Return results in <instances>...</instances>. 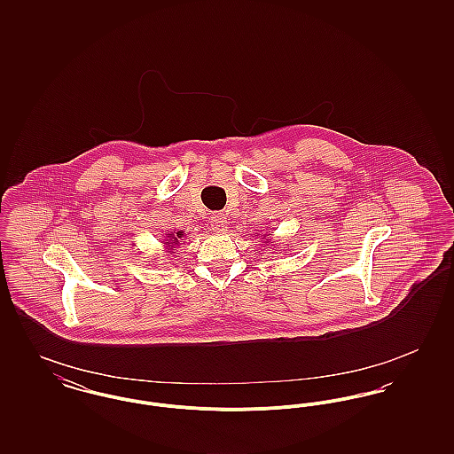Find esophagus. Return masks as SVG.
Returning <instances> with one entry per match:
<instances>
[{"label": "esophagus", "instance_id": "1", "mask_svg": "<svg viewBox=\"0 0 454 454\" xmlns=\"http://www.w3.org/2000/svg\"><path fill=\"white\" fill-rule=\"evenodd\" d=\"M211 228H213V231H216V233H223V231H226V216L223 215V213H216V215H213L211 217Z\"/></svg>", "mask_w": 454, "mask_h": 454}]
</instances>
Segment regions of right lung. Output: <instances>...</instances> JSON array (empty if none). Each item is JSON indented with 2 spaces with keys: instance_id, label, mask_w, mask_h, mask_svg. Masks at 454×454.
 <instances>
[{
  "instance_id": "add662e5",
  "label": "right lung",
  "mask_w": 454,
  "mask_h": 454,
  "mask_svg": "<svg viewBox=\"0 0 454 454\" xmlns=\"http://www.w3.org/2000/svg\"><path fill=\"white\" fill-rule=\"evenodd\" d=\"M176 238H182V233H176V237H172L173 245H176ZM168 243V241H167Z\"/></svg>"
}]
</instances>
